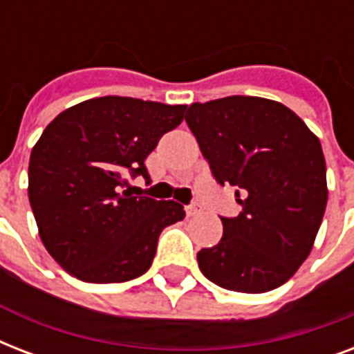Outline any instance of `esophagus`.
Returning a JSON list of instances; mask_svg holds the SVG:
<instances>
[{"mask_svg":"<svg viewBox=\"0 0 354 354\" xmlns=\"http://www.w3.org/2000/svg\"><path fill=\"white\" fill-rule=\"evenodd\" d=\"M185 213H187V216H196L202 213V205L198 204V202H193V204H189L187 207H185Z\"/></svg>","mask_w":354,"mask_h":354,"instance_id":"obj_1","label":"esophagus"}]
</instances>
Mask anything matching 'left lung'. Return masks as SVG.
<instances>
[{
	"mask_svg": "<svg viewBox=\"0 0 354 354\" xmlns=\"http://www.w3.org/2000/svg\"><path fill=\"white\" fill-rule=\"evenodd\" d=\"M185 121L216 182L236 187L242 205L235 218L221 216V242L196 255L202 274L226 290H274L305 263L322 226L329 191L319 139L263 97L194 102Z\"/></svg>",
	"mask_w": 354,
	"mask_h": 354,
	"instance_id": "left-lung-1",
	"label": "left lung"
}]
</instances>
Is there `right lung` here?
Segmentation results:
<instances>
[{
    "mask_svg": "<svg viewBox=\"0 0 354 354\" xmlns=\"http://www.w3.org/2000/svg\"><path fill=\"white\" fill-rule=\"evenodd\" d=\"M185 104L97 97L64 110L32 147L29 202L51 257L86 283L145 274L160 233L183 221L174 200L132 196L127 174L150 180L145 160L183 121Z\"/></svg>",
    "mask_w": 354,
    "mask_h": 354,
    "instance_id": "right-lung-1",
    "label": "right lung"
}]
</instances>
